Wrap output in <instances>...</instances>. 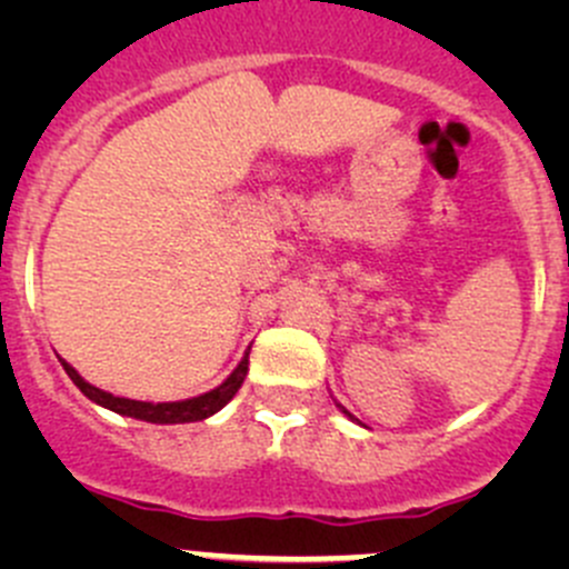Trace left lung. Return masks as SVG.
<instances>
[{
  "label": "left lung",
  "instance_id": "left-lung-1",
  "mask_svg": "<svg viewBox=\"0 0 569 569\" xmlns=\"http://www.w3.org/2000/svg\"><path fill=\"white\" fill-rule=\"evenodd\" d=\"M343 412H347V410H343ZM347 416H349V412H347Z\"/></svg>",
  "mask_w": 569,
  "mask_h": 569
}]
</instances>
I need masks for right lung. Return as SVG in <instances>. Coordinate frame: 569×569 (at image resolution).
<instances>
[{
  "label": "right lung",
  "instance_id": "obj_1",
  "mask_svg": "<svg viewBox=\"0 0 569 569\" xmlns=\"http://www.w3.org/2000/svg\"><path fill=\"white\" fill-rule=\"evenodd\" d=\"M248 366H250L248 355H244L242 363L233 369V375L228 377L222 386H217L214 391L200 393L194 396V399H183V401H157V405H153V401H137V399H123V396H112L101 391V388L90 386V382H84L82 377L77 375L73 366L62 363V369H66V375L71 377L73 386H77L79 391L88 396L90 401H96V405L107 407V410L137 418V421H148V423H189V421H203V418L214 416L217 410H222V407L237 396L239 388H242L244 377H248Z\"/></svg>",
  "mask_w": 569,
  "mask_h": 569
}]
</instances>
